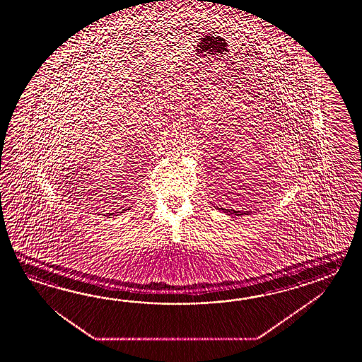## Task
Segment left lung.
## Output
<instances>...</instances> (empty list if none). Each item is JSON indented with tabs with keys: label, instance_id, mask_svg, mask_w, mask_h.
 <instances>
[{
	"label": "left lung",
	"instance_id": "obj_1",
	"mask_svg": "<svg viewBox=\"0 0 362 362\" xmlns=\"http://www.w3.org/2000/svg\"><path fill=\"white\" fill-rule=\"evenodd\" d=\"M217 209H223V212L225 214H228V215H237V216H242V215H251V211H235V209H225V208H218L216 207Z\"/></svg>",
	"mask_w": 362,
	"mask_h": 362
}]
</instances>
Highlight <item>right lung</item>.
I'll return each instance as SVG.
<instances>
[{
	"label": "right lung",
	"mask_w": 362,
	"mask_h": 362,
	"mask_svg": "<svg viewBox=\"0 0 362 362\" xmlns=\"http://www.w3.org/2000/svg\"><path fill=\"white\" fill-rule=\"evenodd\" d=\"M127 209H129V208H127ZM127 209H123V211H122V212H120V214H123L124 211H127ZM103 216H108V217H110V216H117V214H107V215H103Z\"/></svg>",
	"instance_id": "add662e5"
}]
</instances>
